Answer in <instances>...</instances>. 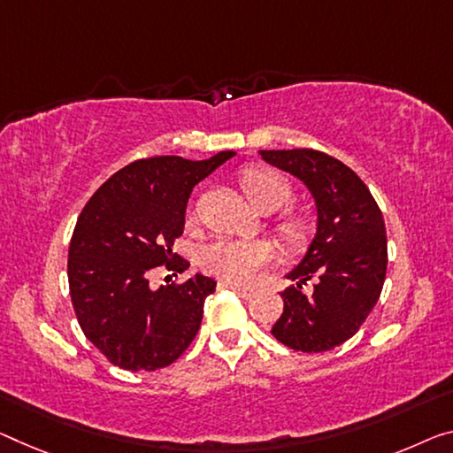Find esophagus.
Returning a JSON list of instances; mask_svg holds the SVG:
<instances>
[{
    "label": "esophagus",
    "mask_w": 453,
    "mask_h": 453,
    "mask_svg": "<svg viewBox=\"0 0 453 453\" xmlns=\"http://www.w3.org/2000/svg\"><path fill=\"white\" fill-rule=\"evenodd\" d=\"M220 288H226V289L234 291V294L239 296V297H242V299H249L250 296H253V291L247 289V288H241V285H233V283H222Z\"/></svg>",
    "instance_id": "34e87169"
}]
</instances>
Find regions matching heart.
<instances>
[{
    "instance_id": "heart-1",
    "label": "heart",
    "mask_w": 453,
    "mask_h": 453,
    "mask_svg": "<svg viewBox=\"0 0 453 453\" xmlns=\"http://www.w3.org/2000/svg\"><path fill=\"white\" fill-rule=\"evenodd\" d=\"M241 186L249 203L261 212L280 211L291 200L288 178L273 170L250 168L241 176ZM277 233L289 247H299L305 241V222L296 214L285 212L277 219ZM275 259V250L265 241L219 239L200 249L198 265L206 273L233 285H250L259 280L261 271Z\"/></svg>"
}]
</instances>
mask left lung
<instances>
[{"mask_svg": "<svg viewBox=\"0 0 453 453\" xmlns=\"http://www.w3.org/2000/svg\"><path fill=\"white\" fill-rule=\"evenodd\" d=\"M261 157L302 180L316 200L318 228L288 275L283 314L271 334L299 352H326L352 338L377 305L387 275V231L366 184L340 159L316 150H263ZM317 277L311 295L302 292Z\"/></svg>", "mask_w": 453, "mask_h": 453, "instance_id": "obj_1", "label": "left lung"}]
</instances>
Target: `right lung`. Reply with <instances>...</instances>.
<instances>
[{
	"mask_svg": "<svg viewBox=\"0 0 453 453\" xmlns=\"http://www.w3.org/2000/svg\"><path fill=\"white\" fill-rule=\"evenodd\" d=\"M234 151L192 162L145 157L113 173L76 220L68 247V288L87 340L123 371H157L182 357L200 330L204 299L217 288L196 273L184 283L150 288L159 265L182 273L172 253L184 233L192 188Z\"/></svg>",
	"mask_w": 453,
	"mask_h": 453,
	"instance_id": "right-lung-1",
	"label": "right lung"
}]
</instances>
